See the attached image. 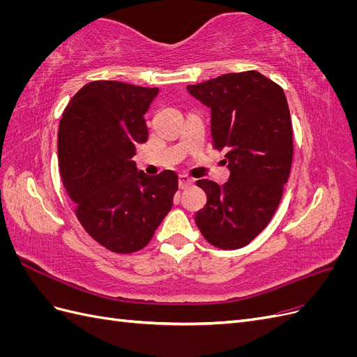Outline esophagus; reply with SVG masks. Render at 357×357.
Returning a JSON list of instances; mask_svg holds the SVG:
<instances>
[{
	"label": "esophagus",
	"mask_w": 357,
	"mask_h": 357,
	"mask_svg": "<svg viewBox=\"0 0 357 357\" xmlns=\"http://www.w3.org/2000/svg\"><path fill=\"white\" fill-rule=\"evenodd\" d=\"M192 185H193V178L188 177L186 174H180V177H178V186H180V189H186V188H189Z\"/></svg>",
	"instance_id": "1"
}]
</instances>
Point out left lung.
<instances>
[{
	"label": "left lung",
	"mask_w": 357,
	"mask_h": 357,
	"mask_svg": "<svg viewBox=\"0 0 357 357\" xmlns=\"http://www.w3.org/2000/svg\"><path fill=\"white\" fill-rule=\"evenodd\" d=\"M188 91L211 109L213 149L231 171L220 188L198 180L207 195L195 222L211 245L234 250L261 234L278 207L294 159V131L283 88L255 70L222 74Z\"/></svg>",
	"instance_id": "left-lung-1"
}]
</instances>
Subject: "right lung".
Wrapping results in <instances>:
<instances>
[{"label":"right lung","mask_w":357,"mask_h":357,"mask_svg":"<svg viewBox=\"0 0 357 357\" xmlns=\"http://www.w3.org/2000/svg\"><path fill=\"white\" fill-rule=\"evenodd\" d=\"M158 88L93 80L75 93L58 129L62 185L92 238L114 253H134L152 240L172 207L178 177L138 171L137 144L146 143L144 113Z\"/></svg>","instance_id":"obj_1"}]
</instances>
